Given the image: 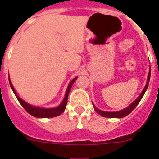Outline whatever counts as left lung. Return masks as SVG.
<instances>
[{
  "label": "left lung",
  "instance_id": "1",
  "mask_svg": "<svg viewBox=\"0 0 159 159\" xmlns=\"http://www.w3.org/2000/svg\"><path fill=\"white\" fill-rule=\"evenodd\" d=\"M149 79H150V70H149V72H148V80H147V84H146L145 87L143 88V92H141V94L139 95V97L137 98V99L134 101V102L130 105V106H129L127 108L124 109L122 111H116V112H106V111H100L99 109H97L96 106L93 105L94 106L95 111H97V113L100 114L101 116H103V117H108V118H122V117H125V116H128L129 114H130L132 111H134V109L135 108L136 106H138V104L139 103V102L142 99V97H143V95L145 93V91L148 88V82H149Z\"/></svg>",
  "mask_w": 159,
  "mask_h": 159
}]
</instances>
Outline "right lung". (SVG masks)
Segmentation results:
<instances>
[{
	"label": "right lung",
	"instance_id": "right-lung-1",
	"mask_svg": "<svg viewBox=\"0 0 159 159\" xmlns=\"http://www.w3.org/2000/svg\"><path fill=\"white\" fill-rule=\"evenodd\" d=\"M77 77H75L74 79L72 80V82H70L68 87H67V89L66 91V94H65V97L62 102L61 103L59 106H57L56 108H51V109H43V108H39V107H34V106H30V104H27L25 102H24L23 100L20 99V97L17 96L16 91L14 89L13 86L11 84V80H9L10 82V85H11V88H12V91L16 95V98L18 99L19 102L20 103V105L24 107V109L27 112H28L30 115L34 116V117H38V118H52V117H54V116H57L61 115V114L65 111V108H66V106H67V97H68V94H69L70 90H71V87H72L73 82L76 81Z\"/></svg>",
	"mask_w": 159,
	"mask_h": 159
}]
</instances>
